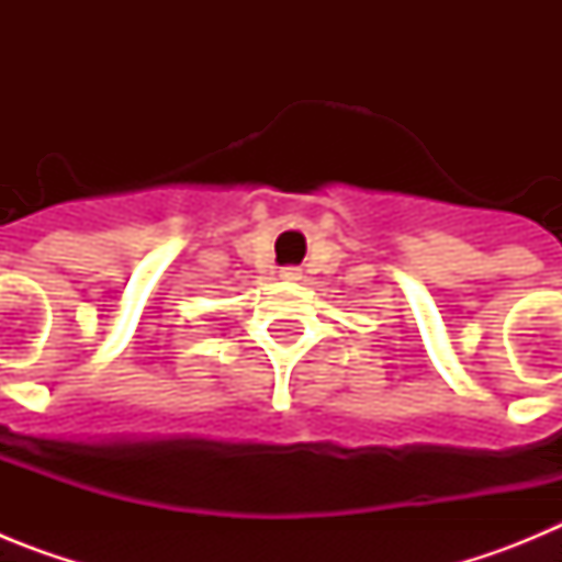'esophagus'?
<instances>
[{
    "mask_svg": "<svg viewBox=\"0 0 562 562\" xmlns=\"http://www.w3.org/2000/svg\"><path fill=\"white\" fill-rule=\"evenodd\" d=\"M281 278L284 281H297L301 278V267H281Z\"/></svg>",
    "mask_w": 562,
    "mask_h": 562,
    "instance_id": "34e87169",
    "label": "esophagus"
}]
</instances>
